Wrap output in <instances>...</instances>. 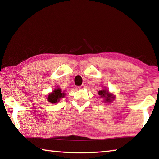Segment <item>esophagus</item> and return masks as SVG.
<instances>
[{
    "label": "esophagus",
    "mask_w": 159,
    "mask_h": 159,
    "mask_svg": "<svg viewBox=\"0 0 159 159\" xmlns=\"http://www.w3.org/2000/svg\"><path fill=\"white\" fill-rule=\"evenodd\" d=\"M85 88V85L84 84H83V85H81V86H80L79 89H84Z\"/></svg>",
    "instance_id": "esophagus-1"
}]
</instances>
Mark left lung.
<instances>
[{
    "label": "left lung",
    "mask_w": 159,
    "mask_h": 159,
    "mask_svg": "<svg viewBox=\"0 0 159 159\" xmlns=\"http://www.w3.org/2000/svg\"><path fill=\"white\" fill-rule=\"evenodd\" d=\"M103 89L99 90L98 91V95H99L100 98L103 99V102L106 103H111L115 99V95L111 93L110 91L105 88H103Z\"/></svg>",
    "instance_id": "8db88e82"
}]
</instances>
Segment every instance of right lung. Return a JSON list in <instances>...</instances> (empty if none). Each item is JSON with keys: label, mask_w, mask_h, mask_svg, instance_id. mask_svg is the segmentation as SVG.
Returning <instances> with one entry per match:
<instances>
[{"label": "right lung", "mask_w": 159, "mask_h": 159, "mask_svg": "<svg viewBox=\"0 0 159 159\" xmlns=\"http://www.w3.org/2000/svg\"><path fill=\"white\" fill-rule=\"evenodd\" d=\"M65 95L66 93L64 91H62L60 87L57 86V88L54 90H53L51 93H49V94L47 95L46 99L50 103L54 104L59 102L60 99L64 98Z\"/></svg>", "instance_id": "right-lung-1"}]
</instances>
